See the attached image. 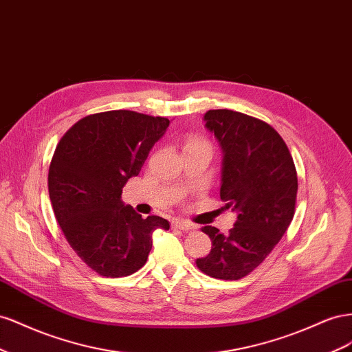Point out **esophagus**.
I'll list each match as a JSON object with an SVG mask.
<instances>
[{
  "mask_svg": "<svg viewBox=\"0 0 352 352\" xmlns=\"http://www.w3.org/2000/svg\"><path fill=\"white\" fill-rule=\"evenodd\" d=\"M170 226H173V228H175V230H183V232L195 228V226L190 223V221H186V219H174L173 223H170Z\"/></svg>",
  "mask_w": 352,
  "mask_h": 352,
  "instance_id": "obj_1",
  "label": "esophagus"
}]
</instances>
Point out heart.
Returning <instances> with one entry per match:
<instances>
[{"instance_id": "heart-1", "label": "heart", "mask_w": 352, "mask_h": 352, "mask_svg": "<svg viewBox=\"0 0 352 352\" xmlns=\"http://www.w3.org/2000/svg\"><path fill=\"white\" fill-rule=\"evenodd\" d=\"M186 148H206L210 152V144L206 138L204 137H192L187 140Z\"/></svg>"}]
</instances>
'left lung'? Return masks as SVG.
I'll return each mask as SVG.
<instances>
[{
	"mask_svg": "<svg viewBox=\"0 0 352 352\" xmlns=\"http://www.w3.org/2000/svg\"><path fill=\"white\" fill-rule=\"evenodd\" d=\"M205 120L224 153L219 197L237 221L228 234L202 228L212 249L196 265L214 278L239 280L263 264L292 223L296 168L285 140L264 120L228 109L208 110Z\"/></svg>",
	"mask_w": 352,
	"mask_h": 352,
	"instance_id": "obj_1",
	"label": "left lung"
}]
</instances>
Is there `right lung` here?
I'll use <instances>...</instances> for the list:
<instances>
[{
  "label": "right lung",
  "mask_w": 352,
  "mask_h": 352,
  "mask_svg": "<svg viewBox=\"0 0 352 352\" xmlns=\"http://www.w3.org/2000/svg\"><path fill=\"white\" fill-rule=\"evenodd\" d=\"M169 119L133 110L82 118L60 140L48 169V193L57 223L81 261L103 277H125L142 268L162 217L142 218L120 200L137 177Z\"/></svg>",
  "instance_id": "right-lung-1"
}]
</instances>
